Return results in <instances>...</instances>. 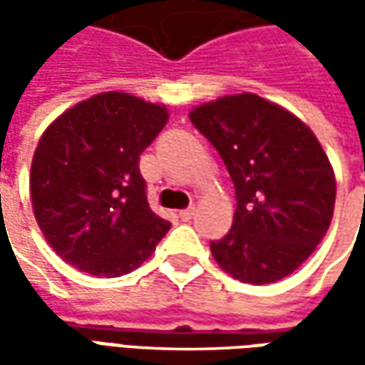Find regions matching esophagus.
<instances>
[{"instance_id": "34e87169", "label": "esophagus", "mask_w": 365, "mask_h": 365, "mask_svg": "<svg viewBox=\"0 0 365 365\" xmlns=\"http://www.w3.org/2000/svg\"><path fill=\"white\" fill-rule=\"evenodd\" d=\"M192 215H195V205H190V207L182 209V211L178 213V217L182 219V221H190V219H192Z\"/></svg>"}]
</instances>
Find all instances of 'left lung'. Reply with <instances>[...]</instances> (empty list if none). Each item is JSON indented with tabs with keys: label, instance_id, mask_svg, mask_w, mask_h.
I'll return each instance as SVG.
<instances>
[{
	"label": "left lung",
	"instance_id": "1",
	"mask_svg": "<svg viewBox=\"0 0 365 365\" xmlns=\"http://www.w3.org/2000/svg\"><path fill=\"white\" fill-rule=\"evenodd\" d=\"M189 118L235 187L232 230L211 242L219 268L247 284L287 278L321 244L335 207V175L315 133L254 93L219 97Z\"/></svg>",
	"mask_w": 365,
	"mask_h": 365
}]
</instances>
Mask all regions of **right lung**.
I'll return each instance as SVG.
<instances>
[{"label": "right lung", "instance_id": "1", "mask_svg": "<svg viewBox=\"0 0 365 365\" xmlns=\"http://www.w3.org/2000/svg\"><path fill=\"white\" fill-rule=\"evenodd\" d=\"M166 121L164 106L109 91L66 109L42 133L30 170L32 209L66 264L91 276H123L170 230L150 209L140 175V154Z\"/></svg>", "mask_w": 365, "mask_h": 365}]
</instances>
